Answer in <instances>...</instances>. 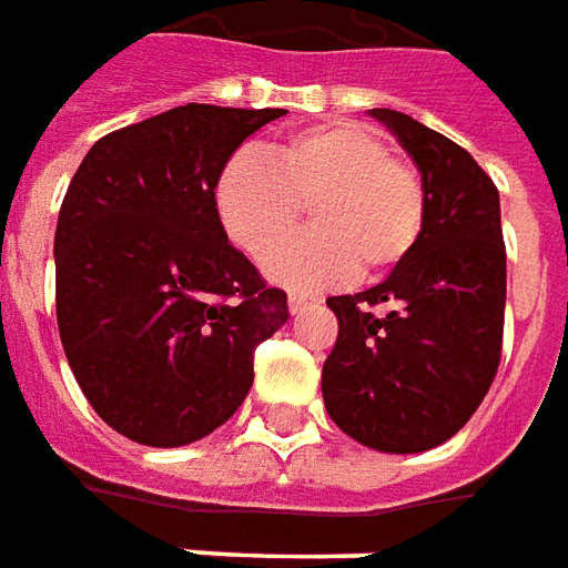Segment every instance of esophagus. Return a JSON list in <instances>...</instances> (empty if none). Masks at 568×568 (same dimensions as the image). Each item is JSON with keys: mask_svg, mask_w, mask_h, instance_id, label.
<instances>
[{"mask_svg": "<svg viewBox=\"0 0 568 568\" xmlns=\"http://www.w3.org/2000/svg\"><path fill=\"white\" fill-rule=\"evenodd\" d=\"M287 305H291L293 315H300L305 305H308V296H303V293H291V296H287Z\"/></svg>", "mask_w": 568, "mask_h": 568, "instance_id": "obj_1", "label": "esophagus"}]
</instances>
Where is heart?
Returning <instances> with one entry per match:
<instances>
[{"label":"heart","instance_id":"1","mask_svg":"<svg viewBox=\"0 0 568 568\" xmlns=\"http://www.w3.org/2000/svg\"><path fill=\"white\" fill-rule=\"evenodd\" d=\"M303 206L313 207L316 229L276 248ZM216 211L241 251L276 248L263 260L275 281L317 291L404 263L425 226V186L367 124L327 122L277 143L268 159L235 152L216 180Z\"/></svg>","mask_w":568,"mask_h":568}]
</instances>
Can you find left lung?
<instances>
[{"label": "left lung", "instance_id": "1", "mask_svg": "<svg viewBox=\"0 0 568 568\" xmlns=\"http://www.w3.org/2000/svg\"><path fill=\"white\" fill-rule=\"evenodd\" d=\"M413 155L425 226L404 263L329 296L339 336L324 361L329 419L379 453H425L474 416L501 361L505 241L498 189L468 149L397 110H369Z\"/></svg>", "mask_w": 568, "mask_h": 568}]
</instances>
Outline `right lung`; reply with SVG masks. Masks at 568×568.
<instances>
[{
    "label": "right lung",
    "mask_w": 568,
    "mask_h": 568,
    "mask_svg": "<svg viewBox=\"0 0 568 568\" xmlns=\"http://www.w3.org/2000/svg\"><path fill=\"white\" fill-rule=\"evenodd\" d=\"M284 110L186 103L100 136L54 232L58 327L100 419L143 446H186L244 404L253 352L291 312L216 211L232 152Z\"/></svg>",
    "instance_id": "1"
}]
</instances>
